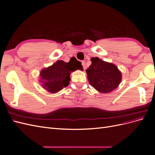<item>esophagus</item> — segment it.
Wrapping results in <instances>:
<instances>
[{"label": "esophagus", "mask_w": 155, "mask_h": 155, "mask_svg": "<svg viewBox=\"0 0 155 155\" xmlns=\"http://www.w3.org/2000/svg\"><path fill=\"white\" fill-rule=\"evenodd\" d=\"M82 63V65H83V69L85 70L87 68V64H86V63L85 61H82L81 62Z\"/></svg>", "instance_id": "obj_1"}]
</instances>
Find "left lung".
<instances>
[{"label":"left lung","mask_w":155,"mask_h":155,"mask_svg":"<svg viewBox=\"0 0 155 155\" xmlns=\"http://www.w3.org/2000/svg\"><path fill=\"white\" fill-rule=\"evenodd\" d=\"M91 65L86 70L91 85L102 93L110 92L117 88L121 80L118 68L98 58H91Z\"/></svg>","instance_id":"8db88e82"}]
</instances>
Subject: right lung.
<instances>
[{
  "mask_svg": "<svg viewBox=\"0 0 155 155\" xmlns=\"http://www.w3.org/2000/svg\"><path fill=\"white\" fill-rule=\"evenodd\" d=\"M76 67L73 68L72 64L65 63L63 61H58L51 66L42 70L41 76V83L43 84V87L48 92L55 93L61 91L64 87L68 85L70 81V76L71 72L75 70H83L81 63L76 61Z\"/></svg>",
  "mask_w": 155,
  "mask_h": 155,
  "instance_id": "add662e5",
  "label": "right lung"
}]
</instances>
